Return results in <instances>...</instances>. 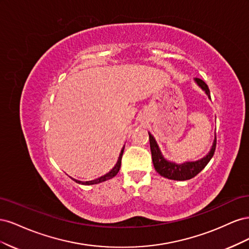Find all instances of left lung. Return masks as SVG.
<instances>
[{"mask_svg":"<svg viewBox=\"0 0 249 249\" xmlns=\"http://www.w3.org/2000/svg\"><path fill=\"white\" fill-rule=\"evenodd\" d=\"M195 83L206 92L209 99L211 100V94H210V89L208 85L202 80L195 78ZM149 135V145H150V152H152V159L154 163V167L156 171L159 173L160 176L167 178L169 179H175V180H186L194 178L196 175L207 166V164L212 159L214 156L215 148H216V135L215 139L213 142L212 148L209 152V154L203 157L202 159L198 161H193V162H184L182 164H177L170 162L165 159L163 157L161 150L157 144V141L155 140L154 136L150 133Z\"/></svg>","mask_w":249,"mask_h":249,"instance_id":"8db88e82","label":"left lung"}]
</instances>
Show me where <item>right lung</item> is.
I'll list each match as a JSON object with an SVG mask.
<instances>
[{
	"mask_svg": "<svg viewBox=\"0 0 249 249\" xmlns=\"http://www.w3.org/2000/svg\"><path fill=\"white\" fill-rule=\"evenodd\" d=\"M124 146L123 147L122 152H120V154H119L118 161H117L115 166L111 169V171H109L108 173H106V175H105V176H103V177H101V178H96V179H93V180H88V182H81V180L74 179V178H72V179L76 180L77 183L83 184V185H94V184H99V183L105 182V180L110 179V178H112L113 177H115V176L117 175V173H118L119 169H120V165H122V157H123V154H124Z\"/></svg>",
	"mask_w": 249,
	"mask_h": 249,
	"instance_id": "add662e5",
	"label": "right lung"
}]
</instances>
